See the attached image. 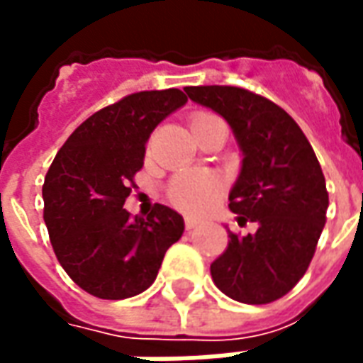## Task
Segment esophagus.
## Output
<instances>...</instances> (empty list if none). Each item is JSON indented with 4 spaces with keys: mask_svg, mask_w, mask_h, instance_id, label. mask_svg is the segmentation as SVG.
Here are the masks:
<instances>
[{
    "mask_svg": "<svg viewBox=\"0 0 363 363\" xmlns=\"http://www.w3.org/2000/svg\"><path fill=\"white\" fill-rule=\"evenodd\" d=\"M198 225H200V220H196V218H184V228L189 229V231L196 229Z\"/></svg>",
    "mask_w": 363,
    "mask_h": 363,
    "instance_id": "34e87169",
    "label": "esophagus"
}]
</instances>
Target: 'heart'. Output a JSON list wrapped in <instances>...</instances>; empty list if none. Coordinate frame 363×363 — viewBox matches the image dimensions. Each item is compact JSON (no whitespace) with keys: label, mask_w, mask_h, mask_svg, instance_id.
Here are the masks:
<instances>
[{"label":"heart","mask_w":363,"mask_h":363,"mask_svg":"<svg viewBox=\"0 0 363 363\" xmlns=\"http://www.w3.org/2000/svg\"><path fill=\"white\" fill-rule=\"evenodd\" d=\"M208 114H196L192 120L202 118ZM223 190V182L218 174L208 171H186L177 174L169 186V200L177 208L189 213H202L216 204Z\"/></svg>","instance_id":"obj_1"}]
</instances>
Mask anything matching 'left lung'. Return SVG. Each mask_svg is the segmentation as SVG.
I'll list each match as a JSON object with an SVG mask.
<instances>
[{"instance_id":"8db88e82","label":"left lung","mask_w":363,"mask_h":363,"mask_svg":"<svg viewBox=\"0 0 363 363\" xmlns=\"http://www.w3.org/2000/svg\"><path fill=\"white\" fill-rule=\"evenodd\" d=\"M184 91L233 130L243 161L229 210L239 223H259L245 237L229 231L228 249L210 267L213 284L241 303L276 301L303 278L327 221L317 155L296 120L264 96L228 85Z\"/></svg>"}]
</instances>
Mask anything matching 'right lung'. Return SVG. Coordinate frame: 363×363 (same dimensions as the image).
<instances>
[{
	"instance_id": "right-lung-1",
	"label": "right lung",
	"mask_w": 363,
	"mask_h": 363,
	"mask_svg": "<svg viewBox=\"0 0 363 363\" xmlns=\"http://www.w3.org/2000/svg\"><path fill=\"white\" fill-rule=\"evenodd\" d=\"M186 101L181 89L124 96L75 128L52 161L44 221L62 268L91 296L126 299L145 291L181 239L179 212L155 204L147 218H132L124 202L151 132Z\"/></svg>"
}]
</instances>
